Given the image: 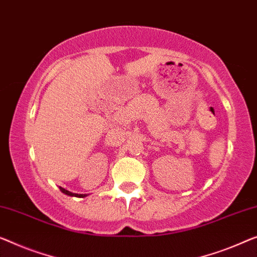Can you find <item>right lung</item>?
Returning a JSON list of instances; mask_svg holds the SVG:
<instances>
[{"label": "right lung", "instance_id": "1", "mask_svg": "<svg viewBox=\"0 0 257 257\" xmlns=\"http://www.w3.org/2000/svg\"><path fill=\"white\" fill-rule=\"evenodd\" d=\"M60 190L62 191V193L66 194V195H69V196H75V197H85V196H86L85 194H75V193H71V191L66 190L64 188H62V187H60Z\"/></svg>", "mask_w": 257, "mask_h": 257}]
</instances>
